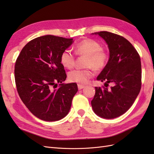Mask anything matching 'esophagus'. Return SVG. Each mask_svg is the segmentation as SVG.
<instances>
[{
    "instance_id": "obj_1",
    "label": "esophagus",
    "mask_w": 154,
    "mask_h": 154,
    "mask_svg": "<svg viewBox=\"0 0 154 154\" xmlns=\"http://www.w3.org/2000/svg\"><path fill=\"white\" fill-rule=\"evenodd\" d=\"M78 89L80 90V89H82L83 88H84L85 85H82V84H78Z\"/></svg>"
}]
</instances>
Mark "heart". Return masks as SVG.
Listing matches in <instances>:
<instances>
[{
    "label": "heart",
    "instance_id": "heart-1",
    "mask_svg": "<svg viewBox=\"0 0 154 154\" xmlns=\"http://www.w3.org/2000/svg\"><path fill=\"white\" fill-rule=\"evenodd\" d=\"M74 53L77 56H85L84 69H76L70 72L69 79L70 82L79 84H86L93 76V68L96 71L104 69L109 61V54L107 51L102 48L98 41L86 39L78 43L74 47ZM60 62L64 67L70 69L75 64V56L70 51H64L60 56Z\"/></svg>",
    "mask_w": 154,
    "mask_h": 154
}]
</instances>
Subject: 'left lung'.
Returning <instances> with one entry per match:
<instances>
[{"instance_id": "obj_1", "label": "left lung", "mask_w": 154, "mask_h": 154, "mask_svg": "<svg viewBox=\"0 0 154 154\" xmlns=\"http://www.w3.org/2000/svg\"><path fill=\"white\" fill-rule=\"evenodd\" d=\"M95 34L106 41L110 54L106 67L97 80L106 81V85L112 83L113 86L109 89L104 86L95 87L91 106L99 117L114 119L130 109L140 92L142 78L140 58L134 47L124 37L106 31Z\"/></svg>"}]
</instances>
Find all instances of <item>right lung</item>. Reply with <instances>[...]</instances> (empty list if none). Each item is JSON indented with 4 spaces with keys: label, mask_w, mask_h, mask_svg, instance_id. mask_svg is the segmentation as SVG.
Returning <instances> with one entry per match:
<instances>
[{
    "label": "right lung",
    "mask_w": 154,
    "mask_h": 154,
    "mask_svg": "<svg viewBox=\"0 0 154 154\" xmlns=\"http://www.w3.org/2000/svg\"><path fill=\"white\" fill-rule=\"evenodd\" d=\"M72 43V39L62 37H38L29 41L17 58V90L24 105L39 119L56 121L69 113L78 86L61 84L67 74L60 56Z\"/></svg>",
    "instance_id": "obj_1"
}]
</instances>
